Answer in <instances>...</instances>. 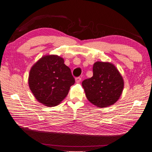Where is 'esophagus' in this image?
I'll return each mask as SVG.
<instances>
[{
    "mask_svg": "<svg viewBox=\"0 0 152 152\" xmlns=\"http://www.w3.org/2000/svg\"><path fill=\"white\" fill-rule=\"evenodd\" d=\"M81 80H82L81 77H77V78H76V83H80V82H81Z\"/></svg>",
    "mask_w": 152,
    "mask_h": 152,
    "instance_id": "esophagus-1",
    "label": "esophagus"
}]
</instances>
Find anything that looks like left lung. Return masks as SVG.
<instances>
[{"mask_svg": "<svg viewBox=\"0 0 152 152\" xmlns=\"http://www.w3.org/2000/svg\"><path fill=\"white\" fill-rule=\"evenodd\" d=\"M91 78L82 82L87 99L100 108L107 107L121 96L124 82L115 66L111 63L96 62L93 66Z\"/></svg>", "mask_w": 152, "mask_h": 152, "instance_id": "left-lung-1", "label": "left lung"}]
</instances>
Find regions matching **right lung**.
I'll list each match as a JSON object with an SVG mask.
<instances>
[{
    "label": "right lung",
    "mask_w": 152,
    "mask_h": 152,
    "mask_svg": "<svg viewBox=\"0 0 152 152\" xmlns=\"http://www.w3.org/2000/svg\"><path fill=\"white\" fill-rule=\"evenodd\" d=\"M75 79L64 59L57 56H46L31 68L28 85L37 101L47 106L59 104L69 93Z\"/></svg>",
    "instance_id": "obj_1"
}]
</instances>
